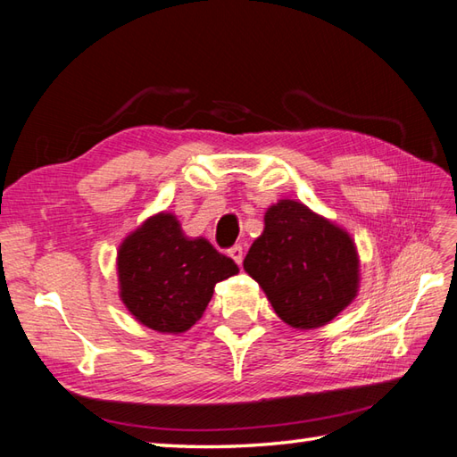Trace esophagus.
Listing matches in <instances>:
<instances>
[{
	"mask_svg": "<svg viewBox=\"0 0 457 457\" xmlns=\"http://www.w3.org/2000/svg\"><path fill=\"white\" fill-rule=\"evenodd\" d=\"M228 256L235 260L238 266L242 263V258H245V250H242V246L240 245H237V246H232L230 250H228Z\"/></svg>",
	"mask_w": 457,
	"mask_h": 457,
	"instance_id": "1",
	"label": "esophagus"
}]
</instances>
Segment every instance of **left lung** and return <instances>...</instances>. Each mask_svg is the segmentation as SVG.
<instances>
[{"label":"left lung","mask_w":457,"mask_h":457,"mask_svg":"<svg viewBox=\"0 0 457 457\" xmlns=\"http://www.w3.org/2000/svg\"><path fill=\"white\" fill-rule=\"evenodd\" d=\"M245 271L278 317L297 330L328 324L360 291V256L350 232L295 199L268 207Z\"/></svg>","instance_id":"8db88e82"}]
</instances>
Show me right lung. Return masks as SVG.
<instances>
[{"instance_id":"add662e5","label":"right lung","mask_w":457,"mask_h":457,"mask_svg":"<svg viewBox=\"0 0 457 457\" xmlns=\"http://www.w3.org/2000/svg\"><path fill=\"white\" fill-rule=\"evenodd\" d=\"M238 266L203 237L191 238L174 212L160 211L117 250L119 297L127 311L162 334H181L203 317L219 281Z\"/></svg>"}]
</instances>
